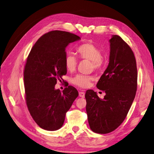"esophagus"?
<instances>
[{"mask_svg":"<svg viewBox=\"0 0 154 154\" xmlns=\"http://www.w3.org/2000/svg\"><path fill=\"white\" fill-rule=\"evenodd\" d=\"M79 96H80V97H82V98H84V97H85V93L84 91H80L79 92Z\"/></svg>","mask_w":154,"mask_h":154,"instance_id":"34e87169","label":"esophagus"}]
</instances>
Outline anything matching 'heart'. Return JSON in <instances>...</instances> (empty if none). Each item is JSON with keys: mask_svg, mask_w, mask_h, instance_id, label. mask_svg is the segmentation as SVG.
<instances>
[{"mask_svg": "<svg viewBox=\"0 0 154 154\" xmlns=\"http://www.w3.org/2000/svg\"><path fill=\"white\" fill-rule=\"evenodd\" d=\"M78 56L81 59L88 60L91 61L92 67L95 70H99L103 65L102 51L94 44L91 42L83 43L78 46L76 49ZM65 66L69 72H73L77 65V59L71 54H68L65 57ZM92 77L85 75L77 74L71 79V82L80 88H87L90 85Z\"/></svg>", "mask_w": 154, "mask_h": 154, "instance_id": "heart-1", "label": "heart"}]
</instances>
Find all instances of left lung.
<instances>
[{
  "label": "left lung",
  "instance_id": "8db88e82",
  "mask_svg": "<svg viewBox=\"0 0 154 154\" xmlns=\"http://www.w3.org/2000/svg\"><path fill=\"white\" fill-rule=\"evenodd\" d=\"M109 42V64L97 84L106 95L100 99L91 89L85 95L90 129L99 134L109 133L122 124L137 89V63L132 50L118 35L112 36Z\"/></svg>",
  "mask_w": 154,
  "mask_h": 154
}]
</instances>
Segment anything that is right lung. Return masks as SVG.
I'll return each mask as SVG.
<instances>
[{
	"instance_id": "right-lung-1",
	"label": "right lung",
	"mask_w": 154,
	"mask_h": 154,
	"mask_svg": "<svg viewBox=\"0 0 154 154\" xmlns=\"http://www.w3.org/2000/svg\"><path fill=\"white\" fill-rule=\"evenodd\" d=\"M80 39L69 32L50 31L36 41L28 55L23 72L26 103L32 118L43 129L61 128L66 112L78 96L72 85L63 92L55 85L66 74V47Z\"/></svg>"
}]
</instances>
